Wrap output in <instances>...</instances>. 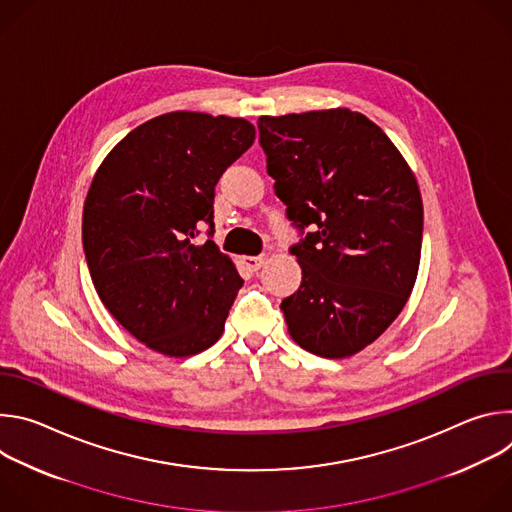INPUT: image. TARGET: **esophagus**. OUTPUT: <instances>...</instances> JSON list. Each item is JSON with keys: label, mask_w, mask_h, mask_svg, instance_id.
<instances>
[{"label": "esophagus", "mask_w": 512, "mask_h": 512, "mask_svg": "<svg viewBox=\"0 0 512 512\" xmlns=\"http://www.w3.org/2000/svg\"><path fill=\"white\" fill-rule=\"evenodd\" d=\"M265 263V257L263 255H257V257H251V255H247V257H243V265L249 269V271H257V269H261V265Z\"/></svg>", "instance_id": "esophagus-1"}]
</instances>
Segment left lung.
I'll use <instances>...</instances> for the list:
<instances>
[{
  "label": "left lung",
  "mask_w": 512,
  "mask_h": 512,
  "mask_svg": "<svg viewBox=\"0 0 512 512\" xmlns=\"http://www.w3.org/2000/svg\"><path fill=\"white\" fill-rule=\"evenodd\" d=\"M257 127L273 190L302 235L289 249L302 283L281 302L287 332L312 354L352 356L411 296L423 237L417 180L385 131L350 109L263 115Z\"/></svg>",
  "instance_id": "8db88e82"
}]
</instances>
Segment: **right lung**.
Returning a JSON list of instances; mask_svg holds the SVG:
<instances>
[{
  "label": "right lung",
  "mask_w": 512,
  "mask_h": 512,
  "mask_svg": "<svg viewBox=\"0 0 512 512\" xmlns=\"http://www.w3.org/2000/svg\"><path fill=\"white\" fill-rule=\"evenodd\" d=\"M255 141L241 117L174 111L127 133L99 166L83 208L97 294L139 342L192 356L221 338L243 285L214 233V186Z\"/></svg>",
  "instance_id": "1"
}]
</instances>
